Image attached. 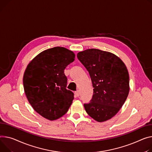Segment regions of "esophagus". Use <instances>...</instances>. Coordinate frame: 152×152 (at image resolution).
Here are the masks:
<instances>
[{
    "label": "esophagus",
    "mask_w": 152,
    "mask_h": 152,
    "mask_svg": "<svg viewBox=\"0 0 152 152\" xmlns=\"http://www.w3.org/2000/svg\"><path fill=\"white\" fill-rule=\"evenodd\" d=\"M75 95H76V96H77V97L79 96V95H80V92H79V90L76 91V92H75Z\"/></svg>",
    "instance_id": "esophagus-1"
}]
</instances>
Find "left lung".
I'll return each mask as SVG.
<instances>
[{
	"label": "left lung",
	"instance_id": "obj_1",
	"mask_svg": "<svg viewBox=\"0 0 152 152\" xmlns=\"http://www.w3.org/2000/svg\"><path fill=\"white\" fill-rule=\"evenodd\" d=\"M90 75L94 94L84 106L87 113L99 122L114 117L129 93L128 69L120 58L109 52L89 49L77 54Z\"/></svg>",
	"mask_w": 152,
	"mask_h": 152
}]
</instances>
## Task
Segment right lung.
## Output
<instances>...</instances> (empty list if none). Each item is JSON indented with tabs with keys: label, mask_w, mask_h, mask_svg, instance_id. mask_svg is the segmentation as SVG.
Wrapping results in <instances>:
<instances>
[{
	"label": "right lung",
	"mask_w": 152,
	"mask_h": 152,
	"mask_svg": "<svg viewBox=\"0 0 152 152\" xmlns=\"http://www.w3.org/2000/svg\"><path fill=\"white\" fill-rule=\"evenodd\" d=\"M75 57L71 50L54 47L37 56L25 71L23 85L28 102L37 113L48 120L65 115L72 103L74 94L66 88L64 69Z\"/></svg>",
	"instance_id": "add662e5"
}]
</instances>
